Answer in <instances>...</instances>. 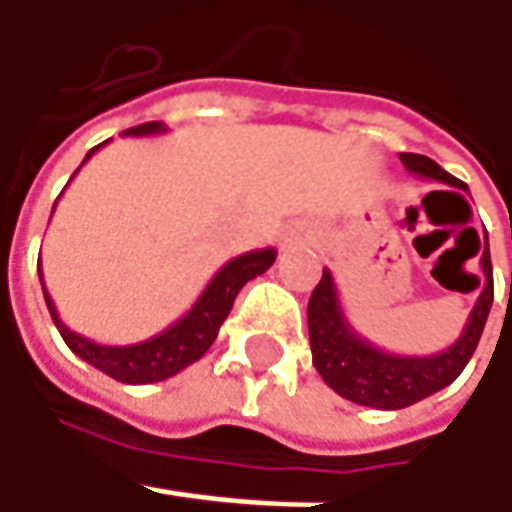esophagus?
I'll return each mask as SVG.
<instances>
[{
  "instance_id": "obj_1",
  "label": "esophagus",
  "mask_w": 512,
  "mask_h": 512,
  "mask_svg": "<svg viewBox=\"0 0 512 512\" xmlns=\"http://www.w3.org/2000/svg\"><path fill=\"white\" fill-rule=\"evenodd\" d=\"M310 239H313V233H310L307 227H293V230L285 236L287 245H293V242H296V245H307Z\"/></svg>"
}]
</instances>
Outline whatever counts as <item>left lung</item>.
Wrapping results in <instances>:
<instances>
[{"instance_id": "left-lung-1", "label": "left lung", "mask_w": 512, "mask_h": 512, "mask_svg": "<svg viewBox=\"0 0 512 512\" xmlns=\"http://www.w3.org/2000/svg\"><path fill=\"white\" fill-rule=\"evenodd\" d=\"M402 165L413 176L436 179L450 187L467 190L464 182L439 168L433 159L422 153H399ZM484 282L479 302L470 310L462 336L447 350L430 356H396L382 347L362 339L344 316L339 290L333 282V273L325 270L322 282L316 285L307 302V330H310V350L313 367L333 387L342 399L376 410H402L410 404L422 402L427 396L439 393L442 387L459 379L470 356L476 353V344L482 339L484 322L493 305V265H490V247L484 242L482 250Z\"/></svg>"}]
</instances>
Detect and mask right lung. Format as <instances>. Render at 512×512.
I'll return each mask as SVG.
<instances>
[{"instance_id": "obj_1", "label": "right lung", "mask_w": 512, "mask_h": 512, "mask_svg": "<svg viewBox=\"0 0 512 512\" xmlns=\"http://www.w3.org/2000/svg\"><path fill=\"white\" fill-rule=\"evenodd\" d=\"M165 130L168 128H165L162 122H145V125H139V128L125 130V136H156V133H165ZM102 145H108V142H102ZM102 145H96L93 150H88L85 162H88L90 156L102 148ZM85 162H82V165H85ZM82 165H79V168H82ZM79 168H76V173H79ZM76 173H73V176H76ZM56 202H59V199H56ZM50 216H53V213H50ZM273 262H276V250H273V247L250 250V253H242V256L230 259V262L210 279V285L202 290V296L196 299V305L190 307L176 325H170L168 330H162V333H156V336H150L145 342L136 344H99L90 342L85 336H79L76 330H70V327L59 319L56 305H53V299H50L48 290H45V282H42V290H45V302H48L53 325H56V330L62 333L65 344H68L79 359H85V362L93 364L96 370L108 373L110 379H116V382L153 384L165 382L170 376L182 373L187 364L199 362V359L205 356L207 350H210V344L216 342L219 327H222V322L227 319V313H230V307L236 302L239 290H242L250 279L262 276ZM39 279H42V270H39Z\"/></svg>"}]
</instances>
